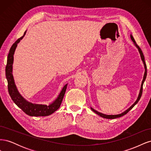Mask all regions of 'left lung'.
<instances>
[{"mask_svg": "<svg viewBox=\"0 0 151 151\" xmlns=\"http://www.w3.org/2000/svg\"><path fill=\"white\" fill-rule=\"evenodd\" d=\"M130 38L132 40V42H133V43L134 45L135 46V47L138 49V51L140 53V58H141V60L142 61L143 63H144V68H145V72H144V77H143V80L142 81V84H141V86H140V92H139V96L137 97V99L136 101H135V103L132 105V106L128 108L127 109H126V110L125 111H123V113H120V114H117V115H105V114H103L102 113H100V112H98V111L95 110L94 109H93V108L91 107V110H92L93 111H94L96 114H97V115H98L99 116H101L103 118H107V119H114V118H119V117H121L123 115H125V114H127L128 112H129L130 109H132V108H133L135 105L137 103L139 102V101L140 100V98H141V96H142V88H143V84H144V81L146 79V76H147V66H146V64H145V58H144V56L143 55V53L142 52L141 49L140 48V47L138 46L137 44L136 43L133 37V36H132V35H130Z\"/></svg>", "mask_w": 151, "mask_h": 151, "instance_id": "1", "label": "left lung"}]
</instances>
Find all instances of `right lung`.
<instances>
[{"label": "right lung", "instance_id": "1", "mask_svg": "<svg viewBox=\"0 0 151 151\" xmlns=\"http://www.w3.org/2000/svg\"><path fill=\"white\" fill-rule=\"evenodd\" d=\"M26 31L24 32V35L18 39L16 42L12 45L9 53L8 54L7 65L6 67V76L8 83V91L9 93L12 101L17 106L21 108L27 115L31 116H45L52 115L55 111L60 108V104L64 96L68 84H66L63 87L60 93L58 95L57 98L53 101L50 103L48 105L44 104H36L31 103L26 100L19 93L16 86L14 79L12 74V68L14 63V55L15 53V50L17 48V44L20 42V41L24 38L26 35Z\"/></svg>", "mask_w": 151, "mask_h": 151}]
</instances>
